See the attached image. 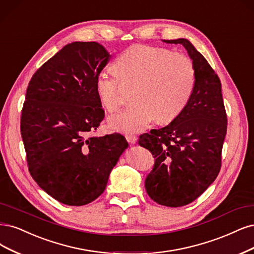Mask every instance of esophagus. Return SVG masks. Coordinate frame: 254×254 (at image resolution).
<instances>
[{
  "mask_svg": "<svg viewBox=\"0 0 254 254\" xmlns=\"http://www.w3.org/2000/svg\"><path fill=\"white\" fill-rule=\"evenodd\" d=\"M126 138H127V141L129 142V143H135L136 142V139H137V137H136V135H134V134H126Z\"/></svg>",
  "mask_w": 254,
  "mask_h": 254,
  "instance_id": "34e87169",
  "label": "esophagus"
}]
</instances>
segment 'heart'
<instances>
[{"instance_id": "obj_1", "label": "heart", "mask_w": 254, "mask_h": 254, "mask_svg": "<svg viewBox=\"0 0 254 254\" xmlns=\"http://www.w3.org/2000/svg\"><path fill=\"white\" fill-rule=\"evenodd\" d=\"M112 67L115 72H99L94 83L105 109L118 110L126 100L124 86H134L135 104L109 118V126L118 131H142L156 119L160 123H169L187 107L194 90L192 61L168 48L131 46L115 60Z\"/></svg>"}]
</instances>
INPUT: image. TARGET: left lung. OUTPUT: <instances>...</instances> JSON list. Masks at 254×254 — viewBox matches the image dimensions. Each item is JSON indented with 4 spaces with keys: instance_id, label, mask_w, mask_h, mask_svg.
Instances as JSON below:
<instances>
[{
    "instance_id": "left-lung-1",
    "label": "left lung",
    "mask_w": 254,
    "mask_h": 254,
    "mask_svg": "<svg viewBox=\"0 0 254 254\" xmlns=\"http://www.w3.org/2000/svg\"><path fill=\"white\" fill-rule=\"evenodd\" d=\"M164 41L187 49L195 69L194 90L177 119L139 135L138 145L155 159L145 181L148 195L160 205L181 207L196 199L220 172L227 115L221 81L207 60L186 39Z\"/></svg>"
}]
</instances>
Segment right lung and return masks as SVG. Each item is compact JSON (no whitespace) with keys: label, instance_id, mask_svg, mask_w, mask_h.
I'll return each mask as SVG.
<instances>
[{"label":"right lung","instance_id":"add662e5","mask_svg":"<svg viewBox=\"0 0 254 254\" xmlns=\"http://www.w3.org/2000/svg\"><path fill=\"white\" fill-rule=\"evenodd\" d=\"M110 55L95 42H73L34 72L26 91L21 134L28 170L47 193L69 206L98 198L128 148L120 133L89 136L105 118L95 92Z\"/></svg>","mask_w":254,"mask_h":254}]
</instances>
